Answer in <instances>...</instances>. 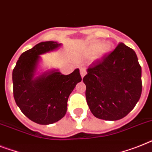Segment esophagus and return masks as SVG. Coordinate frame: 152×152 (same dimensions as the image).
Returning a JSON list of instances; mask_svg holds the SVG:
<instances>
[{
  "instance_id": "1",
  "label": "esophagus",
  "mask_w": 152,
  "mask_h": 152,
  "mask_svg": "<svg viewBox=\"0 0 152 152\" xmlns=\"http://www.w3.org/2000/svg\"><path fill=\"white\" fill-rule=\"evenodd\" d=\"M80 73H81V77H84V76H85V75H86V70H85V68H81L80 69Z\"/></svg>"
}]
</instances>
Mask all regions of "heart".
Here are the masks:
<instances>
[{"label":"heart","instance_id":"obj_1","mask_svg":"<svg viewBox=\"0 0 152 152\" xmlns=\"http://www.w3.org/2000/svg\"><path fill=\"white\" fill-rule=\"evenodd\" d=\"M113 50V44L111 42H104L100 41H95L88 45L86 48V54L92 56L96 53L97 58H102L108 55Z\"/></svg>","mask_w":152,"mask_h":152}]
</instances>
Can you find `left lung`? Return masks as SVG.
Listing matches in <instances>:
<instances>
[{
    "label": "left lung",
    "instance_id": "8db88e82",
    "mask_svg": "<svg viewBox=\"0 0 152 152\" xmlns=\"http://www.w3.org/2000/svg\"><path fill=\"white\" fill-rule=\"evenodd\" d=\"M83 81L91 113L102 120H118L140 99L141 67L134 50L120 42L113 52L88 67Z\"/></svg>",
    "mask_w": 152,
    "mask_h": 152
}]
</instances>
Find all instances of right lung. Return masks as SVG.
<instances>
[{
    "label": "right lung",
    "mask_w": 152,
    "mask_h": 152,
    "mask_svg": "<svg viewBox=\"0 0 152 152\" xmlns=\"http://www.w3.org/2000/svg\"><path fill=\"white\" fill-rule=\"evenodd\" d=\"M61 46L53 41L36 44L22 53L12 72L16 104L25 116L36 124L47 125L62 119L67 113L70 94L81 81L78 68L68 75L52 70L35 77L39 55Z\"/></svg>",
    "instance_id": "1"
}]
</instances>
